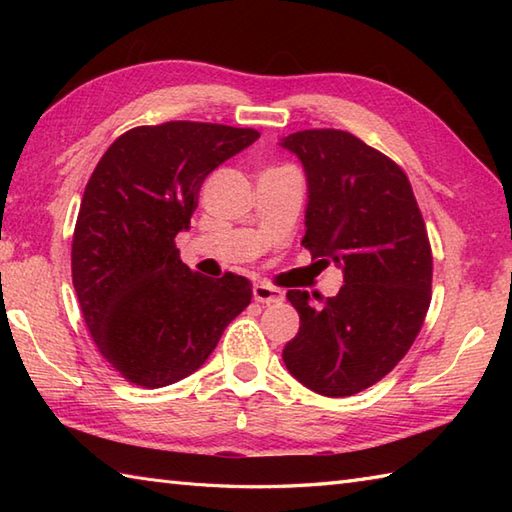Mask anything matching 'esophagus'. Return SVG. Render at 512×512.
<instances>
[{
  "label": "esophagus",
  "mask_w": 512,
  "mask_h": 512,
  "mask_svg": "<svg viewBox=\"0 0 512 512\" xmlns=\"http://www.w3.org/2000/svg\"><path fill=\"white\" fill-rule=\"evenodd\" d=\"M253 297L257 303H266L268 306V303H279L281 299H284V292L273 288V286H268V284H255Z\"/></svg>",
  "instance_id": "obj_1"
}]
</instances>
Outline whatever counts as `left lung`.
<instances>
[{
  "instance_id": "left-lung-1",
  "label": "left lung",
  "mask_w": 512,
  "mask_h": 512,
  "mask_svg": "<svg viewBox=\"0 0 512 512\" xmlns=\"http://www.w3.org/2000/svg\"><path fill=\"white\" fill-rule=\"evenodd\" d=\"M279 145L306 171L301 244L312 259L339 266L345 281L328 299L288 290L301 325L281 356L308 389L352 396L400 363L427 317L433 273L427 228L405 171L361 138L306 129Z\"/></svg>"
}]
</instances>
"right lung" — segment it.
<instances>
[{
	"label": "right lung",
	"instance_id": "obj_1",
	"mask_svg": "<svg viewBox=\"0 0 512 512\" xmlns=\"http://www.w3.org/2000/svg\"><path fill=\"white\" fill-rule=\"evenodd\" d=\"M255 129L171 121L116 138L85 187L72 239V284L99 352L140 387L200 369L253 290L180 262L204 178L253 145Z\"/></svg>",
	"mask_w": 512,
	"mask_h": 512
}]
</instances>
